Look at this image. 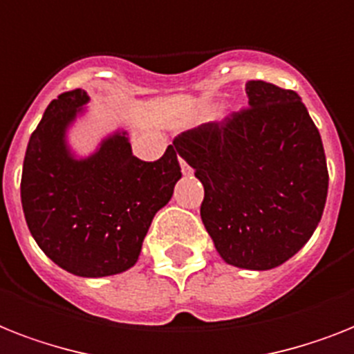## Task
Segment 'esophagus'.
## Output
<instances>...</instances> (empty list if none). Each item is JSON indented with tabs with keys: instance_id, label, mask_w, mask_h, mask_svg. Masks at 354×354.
I'll return each instance as SVG.
<instances>
[{
	"instance_id": "1",
	"label": "esophagus",
	"mask_w": 354,
	"mask_h": 354,
	"mask_svg": "<svg viewBox=\"0 0 354 354\" xmlns=\"http://www.w3.org/2000/svg\"><path fill=\"white\" fill-rule=\"evenodd\" d=\"M180 165H182V172H183V174H185V176H189V174H191V167H189V165H187V163L183 162L182 158H180Z\"/></svg>"
}]
</instances>
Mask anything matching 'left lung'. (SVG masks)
I'll use <instances>...</instances> for the list:
<instances>
[{"instance_id": "8db88e82", "label": "left lung", "mask_w": 354, "mask_h": 354, "mask_svg": "<svg viewBox=\"0 0 354 354\" xmlns=\"http://www.w3.org/2000/svg\"><path fill=\"white\" fill-rule=\"evenodd\" d=\"M249 109L172 142L202 182V222L229 266L267 271L295 257L326 207V152L295 91L247 82Z\"/></svg>"}]
</instances>
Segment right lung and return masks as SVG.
I'll use <instances>...</instances> for the list:
<instances>
[{
	"instance_id": "add662e5",
	"label": "right lung",
	"mask_w": 354,
	"mask_h": 354,
	"mask_svg": "<svg viewBox=\"0 0 354 354\" xmlns=\"http://www.w3.org/2000/svg\"><path fill=\"white\" fill-rule=\"evenodd\" d=\"M88 100L76 88L50 102L28 140L21 205L28 231L56 266L102 278L136 263L152 218L169 203L182 169L174 145L156 162L138 160L127 131L112 132L93 154L77 158L67 132Z\"/></svg>"
}]
</instances>
